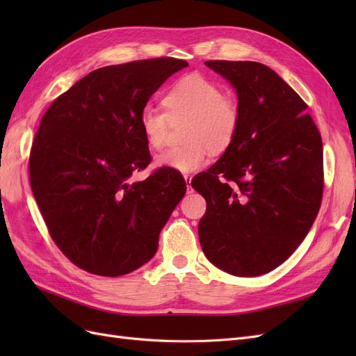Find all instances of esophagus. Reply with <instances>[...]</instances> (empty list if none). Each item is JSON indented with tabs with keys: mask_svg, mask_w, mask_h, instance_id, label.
<instances>
[{
	"mask_svg": "<svg viewBox=\"0 0 356 356\" xmlns=\"http://www.w3.org/2000/svg\"><path fill=\"white\" fill-rule=\"evenodd\" d=\"M184 179L187 181V193H191V191H193V188H191V186H190V181H191V177H190V175H184Z\"/></svg>",
	"mask_w": 356,
	"mask_h": 356,
	"instance_id": "esophagus-1",
	"label": "esophagus"
}]
</instances>
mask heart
<instances>
[{
    "instance_id": "b5f03b06",
    "label": "heart",
    "mask_w": 356,
    "mask_h": 356,
    "mask_svg": "<svg viewBox=\"0 0 356 356\" xmlns=\"http://www.w3.org/2000/svg\"><path fill=\"white\" fill-rule=\"evenodd\" d=\"M165 111L147 106L139 115V127L153 149L163 148L169 124L186 122L182 147L166 149L156 157L157 168L190 174L207 165L208 148L212 153L227 149L238 134L241 111L238 102L225 96L220 86L199 74L178 80L163 98Z\"/></svg>"
}]
</instances>
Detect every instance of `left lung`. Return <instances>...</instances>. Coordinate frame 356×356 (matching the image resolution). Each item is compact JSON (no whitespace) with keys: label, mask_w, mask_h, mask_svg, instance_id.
<instances>
[{"label":"left lung","mask_w":356,"mask_h":356,"mask_svg":"<svg viewBox=\"0 0 356 356\" xmlns=\"http://www.w3.org/2000/svg\"><path fill=\"white\" fill-rule=\"evenodd\" d=\"M238 96L233 143L191 186L207 200L199 222L203 254L234 276L272 272L314 224L324 187L322 139L307 105L258 62L208 60Z\"/></svg>","instance_id":"obj_1"}]
</instances>
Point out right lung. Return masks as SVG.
I'll list each match as a JSON object with an SVG mask.
<instances>
[{"label":"right lung","mask_w":356,"mask_h":356,"mask_svg":"<svg viewBox=\"0 0 356 356\" xmlns=\"http://www.w3.org/2000/svg\"><path fill=\"white\" fill-rule=\"evenodd\" d=\"M186 60L159 58L89 72L55 99L40 122L29 178L51 239L83 270L115 277L154 257L159 234L186 195L179 172L152 160L139 115Z\"/></svg>","instance_id":"1"}]
</instances>
